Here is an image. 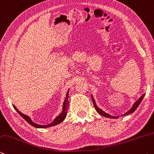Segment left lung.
Wrapping results in <instances>:
<instances>
[{
  "instance_id": "left-lung-1",
  "label": "left lung",
  "mask_w": 154,
  "mask_h": 154,
  "mask_svg": "<svg viewBox=\"0 0 154 154\" xmlns=\"http://www.w3.org/2000/svg\"><path fill=\"white\" fill-rule=\"evenodd\" d=\"M144 96H145V94L142 95V96H141L140 97H139V99L137 100V101H136V102H135V104H133V107L131 108L130 109V110L127 112H126V113L124 114V115H127V114H131V113H133V112L136 110L137 108L138 107L139 105L140 104V103H141V102L142 101V100H143ZM91 98H92V100H93V103H94V108H95V109H96V111H97V112H98L100 114H101L102 116H104V117H107V118H110V119H118V118H119V116H111V115H110V114H107V113H106L105 112H104L103 110H102L101 109H100V108H99L98 107H97V105H96V102H95V100H94V97H92V96H91Z\"/></svg>"
}]
</instances>
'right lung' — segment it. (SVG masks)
Segmentation results:
<instances>
[{"label":"right lung","mask_w":154,"mask_h":154,"mask_svg":"<svg viewBox=\"0 0 154 154\" xmlns=\"http://www.w3.org/2000/svg\"><path fill=\"white\" fill-rule=\"evenodd\" d=\"M68 97H69V90L67 91V93H66V97H65V101H64L63 103V112L62 113H61L59 116H58L57 118L54 119V121H53L52 123L51 124H49V125H38L36 123H34L29 117L28 116L26 115V114H22L20 111L18 110V109L15 107V106H13L14 108L15 109V110L17 112L20 114V115L23 117V118L26 120V121L28 122L29 124H30L31 125H32L33 127H34L35 128H46V127H52V126H54V125H58L62 122L64 120H65V117L66 116V114H67V107L69 106V100H68Z\"/></svg>","instance_id":"right-lung-1"}]
</instances>
